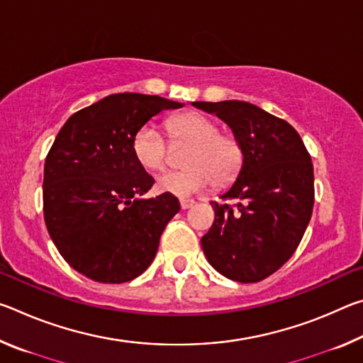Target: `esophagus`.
<instances>
[{"mask_svg": "<svg viewBox=\"0 0 363 363\" xmlns=\"http://www.w3.org/2000/svg\"><path fill=\"white\" fill-rule=\"evenodd\" d=\"M195 205V200L192 199H181V208L182 210H189L190 206Z\"/></svg>", "mask_w": 363, "mask_h": 363, "instance_id": "esophagus-1", "label": "esophagus"}]
</instances>
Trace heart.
Instances as JSON below:
<instances>
[{
  "label": "heart",
  "mask_w": 363,
  "mask_h": 363,
  "mask_svg": "<svg viewBox=\"0 0 363 363\" xmlns=\"http://www.w3.org/2000/svg\"><path fill=\"white\" fill-rule=\"evenodd\" d=\"M173 145H187L182 155L186 169L169 171L158 177L160 192L187 196L213 184L223 189L237 179L245 163L242 139L232 131H220L219 123L196 110L177 113L164 121ZM133 155L145 171H162L168 162V145L155 126L145 125L133 136Z\"/></svg>",
  "instance_id": "1"
}]
</instances>
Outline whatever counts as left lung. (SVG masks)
Listing matches in <instances>:
<instances>
[{
  "mask_svg": "<svg viewBox=\"0 0 363 363\" xmlns=\"http://www.w3.org/2000/svg\"><path fill=\"white\" fill-rule=\"evenodd\" d=\"M192 104L224 120L245 147L240 174L220 195L227 203L211 201L214 223L201 237V248L224 277L240 284L261 281L290 259L311 220V155L290 123L253 104Z\"/></svg>",
  "mask_w": 363,
  "mask_h": 363,
  "instance_id": "obj_1",
  "label": "left lung"
}]
</instances>
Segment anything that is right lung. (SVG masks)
<instances>
[{
	"mask_svg": "<svg viewBox=\"0 0 363 363\" xmlns=\"http://www.w3.org/2000/svg\"><path fill=\"white\" fill-rule=\"evenodd\" d=\"M182 104L138 93L110 94L73 113L48 152L43 211L60 256L99 284L139 277L164 227L181 210L173 194L140 199L153 177L133 155V136L152 116Z\"/></svg>",
	"mask_w": 363,
	"mask_h": 363,
	"instance_id": "add662e5",
	"label": "right lung"
}]
</instances>
